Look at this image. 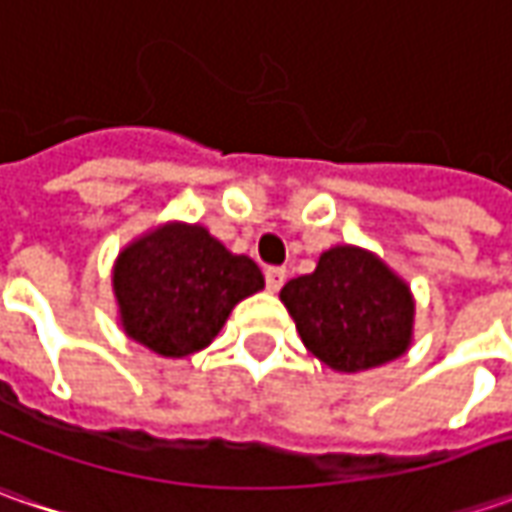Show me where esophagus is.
<instances>
[{
	"mask_svg": "<svg viewBox=\"0 0 512 512\" xmlns=\"http://www.w3.org/2000/svg\"><path fill=\"white\" fill-rule=\"evenodd\" d=\"M285 279H287L285 267H267L265 270V282H267V290H270V293H276L279 287L285 285Z\"/></svg>",
	"mask_w": 512,
	"mask_h": 512,
	"instance_id": "34e87169",
	"label": "esophagus"
}]
</instances>
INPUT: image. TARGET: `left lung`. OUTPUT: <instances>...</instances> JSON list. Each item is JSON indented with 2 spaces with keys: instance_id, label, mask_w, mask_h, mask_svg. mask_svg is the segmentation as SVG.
Listing matches in <instances>:
<instances>
[{
  "instance_id": "1",
  "label": "left lung",
  "mask_w": 512,
  "mask_h": 512,
  "mask_svg": "<svg viewBox=\"0 0 512 512\" xmlns=\"http://www.w3.org/2000/svg\"><path fill=\"white\" fill-rule=\"evenodd\" d=\"M279 299L307 350L339 373L393 362L413 339L410 287L362 247L325 250L316 270L290 279Z\"/></svg>"
}]
</instances>
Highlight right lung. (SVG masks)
Instances as JSON below:
<instances>
[{"mask_svg":"<svg viewBox=\"0 0 512 512\" xmlns=\"http://www.w3.org/2000/svg\"><path fill=\"white\" fill-rule=\"evenodd\" d=\"M265 276L202 225L170 222L130 242L113 265L119 322L133 342L182 359L216 339L230 310Z\"/></svg>","mask_w":512,"mask_h":512,"instance_id":"right-lung-1","label":"right lung"}]
</instances>
